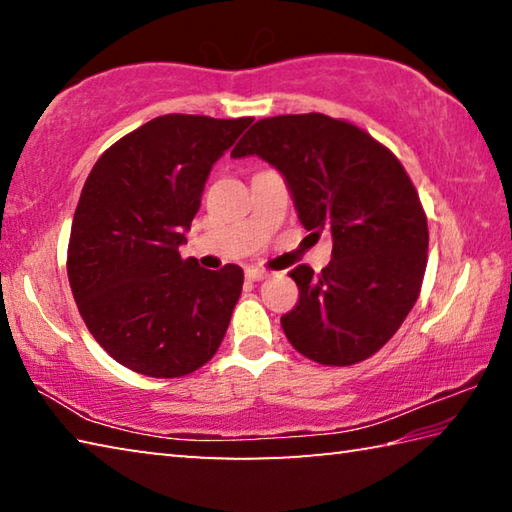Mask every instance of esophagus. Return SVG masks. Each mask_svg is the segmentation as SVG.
<instances>
[{
    "instance_id": "esophagus-1",
    "label": "esophagus",
    "mask_w": 512,
    "mask_h": 512,
    "mask_svg": "<svg viewBox=\"0 0 512 512\" xmlns=\"http://www.w3.org/2000/svg\"><path fill=\"white\" fill-rule=\"evenodd\" d=\"M268 275H271V273L264 271V268H257V266L246 268V277H248V280H253V282L264 280V277H268Z\"/></svg>"
}]
</instances>
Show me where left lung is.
<instances>
[{"instance_id": "8db88e82", "label": "left lung", "mask_w": 512, "mask_h": 512, "mask_svg": "<svg viewBox=\"0 0 512 512\" xmlns=\"http://www.w3.org/2000/svg\"><path fill=\"white\" fill-rule=\"evenodd\" d=\"M282 173L298 219L332 235V262L291 271L300 300L280 318L289 343L323 366H352L400 329L420 296L429 230L411 178L384 144L320 112L259 119L232 158Z\"/></svg>"}]
</instances>
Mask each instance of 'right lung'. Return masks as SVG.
I'll list each match as a JSON object with an SVG mask.
<instances>
[{"mask_svg": "<svg viewBox=\"0 0 512 512\" xmlns=\"http://www.w3.org/2000/svg\"><path fill=\"white\" fill-rule=\"evenodd\" d=\"M250 117L164 115L115 142L76 205L67 275L90 334L121 366L185 377L214 357L244 271L180 257L214 162Z\"/></svg>", "mask_w": 512, "mask_h": 512, "instance_id": "right-lung-1", "label": "right lung"}]
</instances>
